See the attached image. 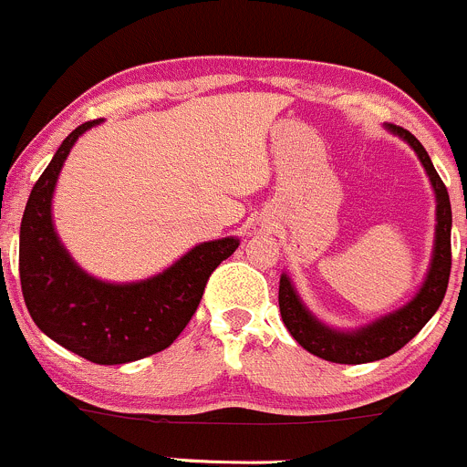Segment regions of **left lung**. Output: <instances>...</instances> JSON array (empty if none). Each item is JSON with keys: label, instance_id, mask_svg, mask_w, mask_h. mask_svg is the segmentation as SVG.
Masks as SVG:
<instances>
[{"label": "left lung", "instance_id": "left-lung-1", "mask_svg": "<svg viewBox=\"0 0 467 467\" xmlns=\"http://www.w3.org/2000/svg\"><path fill=\"white\" fill-rule=\"evenodd\" d=\"M389 131L409 142L418 154L429 182H431L433 195H436V238H433V254L429 263V272L424 276L422 285L415 293L409 304H404L397 311L381 316L379 320L370 322L366 327H358L354 331H338L334 327L317 320L304 302L299 299L293 281L288 275H281L279 281V311L285 329L290 331L295 340L302 345L306 352L325 358L331 363H372L379 358L390 357L397 349L404 348L441 306L445 297L447 281H450L451 267V206L447 188L442 179L438 177L427 150L420 145L418 138L406 129L389 124Z\"/></svg>", "mask_w": 467, "mask_h": 467}]
</instances>
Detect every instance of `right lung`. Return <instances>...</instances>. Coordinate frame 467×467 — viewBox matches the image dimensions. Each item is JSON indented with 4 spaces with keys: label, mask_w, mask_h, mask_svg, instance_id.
<instances>
[{
    "label": "right lung",
    "mask_w": 467,
    "mask_h": 467,
    "mask_svg": "<svg viewBox=\"0 0 467 467\" xmlns=\"http://www.w3.org/2000/svg\"><path fill=\"white\" fill-rule=\"evenodd\" d=\"M77 127L40 174L20 224V284L38 329L99 366H119L170 348L200 306L211 272L235 252L238 238L209 240L168 270L131 284L95 279L72 261L52 220L58 172L81 133Z\"/></svg>",
    "instance_id": "1"
}]
</instances>
